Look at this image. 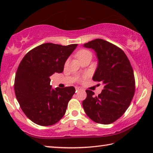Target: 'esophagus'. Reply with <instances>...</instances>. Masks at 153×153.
<instances>
[{
	"mask_svg": "<svg viewBox=\"0 0 153 153\" xmlns=\"http://www.w3.org/2000/svg\"><path fill=\"white\" fill-rule=\"evenodd\" d=\"M76 90L77 92V91H79V90H81L82 89H81V88H79V87H76Z\"/></svg>",
	"mask_w": 153,
	"mask_h": 153,
	"instance_id": "esophagus-1",
	"label": "esophagus"
}]
</instances>
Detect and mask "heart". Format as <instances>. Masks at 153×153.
Instances as JSON below:
<instances>
[{"mask_svg": "<svg viewBox=\"0 0 153 153\" xmlns=\"http://www.w3.org/2000/svg\"><path fill=\"white\" fill-rule=\"evenodd\" d=\"M86 55H91V53H90V52L88 50H86V49H83V50L79 51L78 53H77V56L78 57V59H80L83 57V56H85ZM82 79L80 78L79 80L81 81Z\"/></svg>", "mask_w": 153, "mask_h": 153, "instance_id": "heart-1", "label": "heart"}]
</instances>
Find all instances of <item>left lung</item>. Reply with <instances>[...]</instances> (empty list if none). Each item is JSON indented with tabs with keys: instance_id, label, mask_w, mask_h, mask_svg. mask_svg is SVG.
I'll return each mask as SVG.
<instances>
[{
	"instance_id": "1",
	"label": "left lung",
	"mask_w": 153,
	"mask_h": 153,
	"mask_svg": "<svg viewBox=\"0 0 153 153\" xmlns=\"http://www.w3.org/2000/svg\"><path fill=\"white\" fill-rule=\"evenodd\" d=\"M84 46L97 53L98 64L92 79L102 83L104 89L98 96L86 90L83 107L94 122L112 123L123 115L134 97L135 78L132 67L125 53L107 41L98 38Z\"/></svg>"
}]
</instances>
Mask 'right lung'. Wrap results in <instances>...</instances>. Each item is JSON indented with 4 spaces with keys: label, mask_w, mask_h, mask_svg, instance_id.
Segmentation results:
<instances>
[{
    "label": "right lung",
    "mask_w": 153,
    "mask_h": 153,
    "mask_svg": "<svg viewBox=\"0 0 153 153\" xmlns=\"http://www.w3.org/2000/svg\"><path fill=\"white\" fill-rule=\"evenodd\" d=\"M77 44L62 46L45 43L24 56L15 74L14 89L25 115L38 125L55 124L63 117L76 90L74 86L52 88L50 76L62 73Z\"/></svg>",
    "instance_id": "obj_1"
}]
</instances>
